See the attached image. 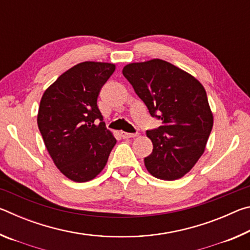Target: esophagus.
I'll return each instance as SVG.
<instances>
[{
    "instance_id": "obj_1",
    "label": "esophagus",
    "mask_w": 250,
    "mask_h": 250,
    "mask_svg": "<svg viewBox=\"0 0 250 250\" xmlns=\"http://www.w3.org/2000/svg\"><path fill=\"white\" fill-rule=\"evenodd\" d=\"M120 135H121V137L124 138V139H130V138L137 137L138 133H128V132H125V131H121Z\"/></svg>"
}]
</instances>
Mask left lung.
Here are the masks:
<instances>
[{
    "mask_svg": "<svg viewBox=\"0 0 250 250\" xmlns=\"http://www.w3.org/2000/svg\"><path fill=\"white\" fill-rule=\"evenodd\" d=\"M122 74L152 117L162 120L158 129L147 130L153 143L145 158L151 175L164 181L181 179L204 153L213 128L206 91L198 80L162 59L125 65Z\"/></svg>",
    "mask_w": 250,
    "mask_h": 250,
    "instance_id": "8db88e82",
    "label": "left lung"
}]
</instances>
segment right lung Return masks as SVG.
<instances>
[{"label":"right lung","mask_w":250,"mask_h":250,"mask_svg":"<svg viewBox=\"0 0 250 250\" xmlns=\"http://www.w3.org/2000/svg\"><path fill=\"white\" fill-rule=\"evenodd\" d=\"M115 69L110 62H80L59 76L41 99L37 125L46 149L74 182L95 179L117 142L97 105L101 87Z\"/></svg>","instance_id":"add662e5"}]
</instances>
